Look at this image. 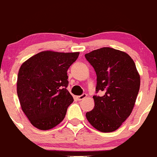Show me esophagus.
<instances>
[{
    "instance_id": "1",
    "label": "esophagus",
    "mask_w": 157,
    "mask_h": 157,
    "mask_svg": "<svg viewBox=\"0 0 157 157\" xmlns=\"http://www.w3.org/2000/svg\"><path fill=\"white\" fill-rule=\"evenodd\" d=\"M86 96H87L86 94L83 93V94H82L81 95H79V96H77V100H78V101H80V100H83V98H85Z\"/></svg>"
}]
</instances>
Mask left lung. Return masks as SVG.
<instances>
[{
	"label": "left lung",
	"mask_w": 157,
	"mask_h": 157,
	"mask_svg": "<svg viewBox=\"0 0 157 157\" xmlns=\"http://www.w3.org/2000/svg\"><path fill=\"white\" fill-rule=\"evenodd\" d=\"M97 76L95 107L86 113L94 128L111 132L131 114L140 89V76L132 58L124 52L103 47L85 55Z\"/></svg>",
	"instance_id": "obj_1"
}]
</instances>
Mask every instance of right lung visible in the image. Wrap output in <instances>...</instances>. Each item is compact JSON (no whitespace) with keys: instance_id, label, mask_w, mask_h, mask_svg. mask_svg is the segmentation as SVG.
I'll use <instances>...</instances> for the list:
<instances>
[{"instance_id":"add662e5","label":"right lung","mask_w":157,"mask_h":157,"mask_svg":"<svg viewBox=\"0 0 157 157\" xmlns=\"http://www.w3.org/2000/svg\"><path fill=\"white\" fill-rule=\"evenodd\" d=\"M78 56L79 52L44 51L21 65L17 95L22 111L36 128L50 129L65 118L74 101L67 90V71Z\"/></svg>"}]
</instances>
